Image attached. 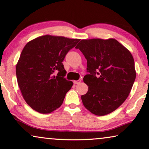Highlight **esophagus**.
I'll return each instance as SVG.
<instances>
[{"label":"esophagus","instance_id":"1","mask_svg":"<svg viewBox=\"0 0 149 149\" xmlns=\"http://www.w3.org/2000/svg\"><path fill=\"white\" fill-rule=\"evenodd\" d=\"M81 83V80L80 79H79L77 81H74V83L75 84H79V83Z\"/></svg>","mask_w":149,"mask_h":149}]
</instances>
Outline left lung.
<instances>
[{"instance_id":"left-lung-1","label":"left lung","mask_w":149,"mask_h":149,"mask_svg":"<svg viewBox=\"0 0 149 149\" xmlns=\"http://www.w3.org/2000/svg\"><path fill=\"white\" fill-rule=\"evenodd\" d=\"M87 60L83 81L88 92L81 96L83 105L98 116L107 115L123 103L136 79L131 52L115 39L82 40L75 47Z\"/></svg>"}]
</instances>
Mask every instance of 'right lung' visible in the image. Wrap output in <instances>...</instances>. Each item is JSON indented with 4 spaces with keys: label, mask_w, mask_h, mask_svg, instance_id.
<instances>
[{
    "label": "right lung",
    "mask_w": 149,
    "mask_h": 149,
    "mask_svg": "<svg viewBox=\"0 0 149 149\" xmlns=\"http://www.w3.org/2000/svg\"><path fill=\"white\" fill-rule=\"evenodd\" d=\"M79 39L45 35L24 47L16 66L17 82L24 100L31 108L50 113L61 106L73 83L64 77L62 63ZM58 71L56 77L53 75Z\"/></svg>",
    "instance_id": "1"
}]
</instances>
